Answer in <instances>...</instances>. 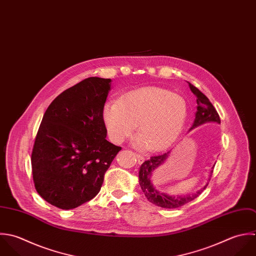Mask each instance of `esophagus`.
I'll use <instances>...</instances> for the list:
<instances>
[{
    "label": "esophagus",
    "mask_w": 256,
    "mask_h": 256,
    "mask_svg": "<svg viewBox=\"0 0 256 256\" xmlns=\"http://www.w3.org/2000/svg\"><path fill=\"white\" fill-rule=\"evenodd\" d=\"M145 161V158L142 155H137V162L139 164H142Z\"/></svg>",
    "instance_id": "1"
}]
</instances>
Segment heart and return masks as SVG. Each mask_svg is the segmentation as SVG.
Instances as JSON below:
<instances>
[{
	"mask_svg": "<svg viewBox=\"0 0 256 256\" xmlns=\"http://www.w3.org/2000/svg\"><path fill=\"white\" fill-rule=\"evenodd\" d=\"M188 116L186 99L158 87L132 91L104 105L103 120L112 141L122 143L139 124L136 144L152 152L168 149L178 138Z\"/></svg>",
	"mask_w": 256,
	"mask_h": 256,
	"instance_id": "1",
	"label": "heart"
}]
</instances>
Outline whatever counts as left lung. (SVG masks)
I'll use <instances>...</instances> for the list:
<instances>
[{"mask_svg":"<svg viewBox=\"0 0 256 256\" xmlns=\"http://www.w3.org/2000/svg\"><path fill=\"white\" fill-rule=\"evenodd\" d=\"M188 86H190V89L192 90V92L194 93V95L196 97V104H198L196 118H194V124H192V128L190 129V131L204 124V123H208V122H214V123L220 124V119L218 113L216 112L214 105L210 103V99L202 92H200L196 87L190 84V82H188ZM170 151H169L163 155L154 156V157H151L149 160L145 161L141 165L140 170H139V184H140V186H141L143 192L145 194L147 200L150 202H152L158 206L165 208H180L184 204L192 202L196 196H198V194H200V192L208 186V184L206 186H204V188H202L196 194H188V196H170L168 194L159 192L153 186V182H151V178H152L153 172L166 162V160L170 156ZM214 165L212 168L210 178L214 170Z\"/></svg>","mask_w":256,"mask_h":256,"instance_id":"1","label":"left lung"}]
</instances>
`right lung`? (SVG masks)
Instances as JSON below:
<instances>
[{"label":"right lung","instance_id":"right-lung-1","mask_svg":"<svg viewBox=\"0 0 256 256\" xmlns=\"http://www.w3.org/2000/svg\"><path fill=\"white\" fill-rule=\"evenodd\" d=\"M111 80L88 78L48 107L32 153L36 192L50 204L72 210L92 200L121 150L106 140L103 108Z\"/></svg>","mask_w":256,"mask_h":256}]
</instances>
